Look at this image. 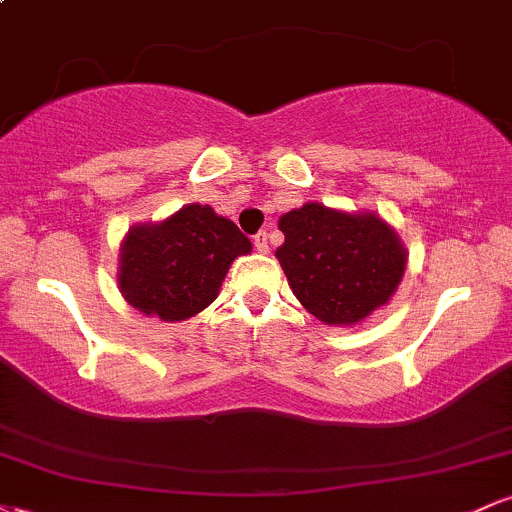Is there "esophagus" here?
Segmentation results:
<instances>
[{
	"label": "esophagus",
	"instance_id": "obj_1",
	"mask_svg": "<svg viewBox=\"0 0 512 512\" xmlns=\"http://www.w3.org/2000/svg\"><path fill=\"white\" fill-rule=\"evenodd\" d=\"M252 243H255L257 252H269V236L264 231L255 233V236H252Z\"/></svg>",
	"mask_w": 512,
	"mask_h": 512
}]
</instances>
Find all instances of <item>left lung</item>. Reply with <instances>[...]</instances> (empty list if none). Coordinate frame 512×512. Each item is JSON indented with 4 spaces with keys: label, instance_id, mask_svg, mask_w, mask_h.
Wrapping results in <instances>:
<instances>
[{
    "label": "left lung",
    "instance_id": "1",
    "mask_svg": "<svg viewBox=\"0 0 512 512\" xmlns=\"http://www.w3.org/2000/svg\"><path fill=\"white\" fill-rule=\"evenodd\" d=\"M279 228L286 240L276 260L305 310L327 325H356L402 281L407 255L375 214H342L313 202L281 216Z\"/></svg>",
    "mask_w": 512,
    "mask_h": 512
}]
</instances>
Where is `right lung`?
<instances>
[{"label": "right lung", "instance_id": "add662e5", "mask_svg": "<svg viewBox=\"0 0 512 512\" xmlns=\"http://www.w3.org/2000/svg\"><path fill=\"white\" fill-rule=\"evenodd\" d=\"M250 240L211 207L187 204L154 226H137L120 248V291L134 308L185 320L219 296L221 281Z\"/></svg>", "mask_w": 512, "mask_h": 512}]
</instances>
